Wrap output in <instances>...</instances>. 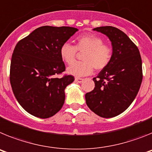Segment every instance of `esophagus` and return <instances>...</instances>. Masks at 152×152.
<instances>
[{"label": "esophagus", "mask_w": 152, "mask_h": 152, "mask_svg": "<svg viewBox=\"0 0 152 152\" xmlns=\"http://www.w3.org/2000/svg\"><path fill=\"white\" fill-rule=\"evenodd\" d=\"M83 80H84V79L80 78V77H75V81L76 83H81Z\"/></svg>", "instance_id": "esophagus-1"}]
</instances>
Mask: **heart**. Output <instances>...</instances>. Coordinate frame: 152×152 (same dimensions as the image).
<instances>
[{
  "mask_svg": "<svg viewBox=\"0 0 152 152\" xmlns=\"http://www.w3.org/2000/svg\"><path fill=\"white\" fill-rule=\"evenodd\" d=\"M74 46L69 42H64L60 48V56L64 62L71 64L75 60L77 51L83 52V61L71 64L67 72L75 77H84L91 75L94 68L102 70L107 67L112 58V49L103 40L94 35H81L76 39Z\"/></svg>",
  "mask_w": 152,
  "mask_h": 152,
  "instance_id": "heart-1",
  "label": "heart"
}]
</instances>
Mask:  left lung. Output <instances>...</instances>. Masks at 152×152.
Segmentation results:
<instances>
[{"label":"left lung","mask_w":152,"mask_h":152,"mask_svg":"<svg viewBox=\"0 0 152 152\" xmlns=\"http://www.w3.org/2000/svg\"><path fill=\"white\" fill-rule=\"evenodd\" d=\"M106 35L112 44V58L97 77L94 89L85 94L91 110L103 118L124 112L135 100L142 81V63L139 49L123 31L113 26L94 29Z\"/></svg>","instance_id":"8db88e82"}]
</instances>
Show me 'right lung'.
Here are the masks:
<instances>
[{"mask_svg": "<svg viewBox=\"0 0 152 152\" xmlns=\"http://www.w3.org/2000/svg\"><path fill=\"white\" fill-rule=\"evenodd\" d=\"M77 30L69 26H41L15 46L10 84L18 103L31 115L49 118L62 107L64 89L75 78L72 75L56 77L65 71L60 48Z\"/></svg>", "mask_w": 152, "mask_h": 152, "instance_id": "obj_1", "label": "right lung"}]
</instances>
